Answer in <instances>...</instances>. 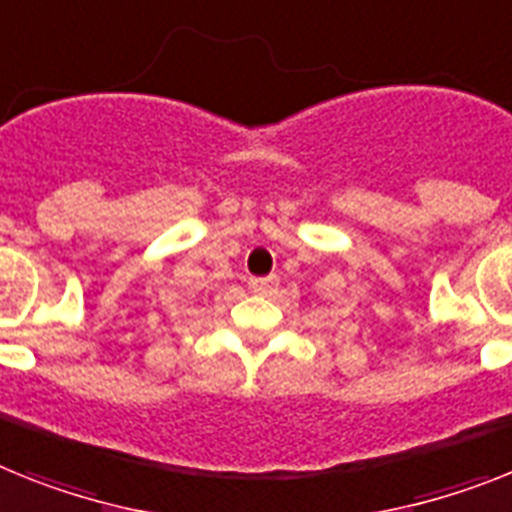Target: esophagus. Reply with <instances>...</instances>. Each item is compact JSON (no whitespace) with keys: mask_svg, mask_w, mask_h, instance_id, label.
<instances>
[{"mask_svg":"<svg viewBox=\"0 0 512 512\" xmlns=\"http://www.w3.org/2000/svg\"><path fill=\"white\" fill-rule=\"evenodd\" d=\"M249 291L260 296H270L276 291V281L273 278H249Z\"/></svg>","mask_w":512,"mask_h":512,"instance_id":"1","label":"esophagus"}]
</instances>
